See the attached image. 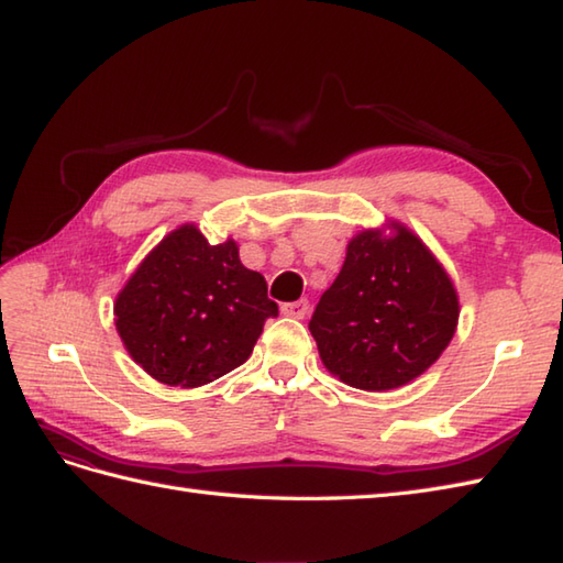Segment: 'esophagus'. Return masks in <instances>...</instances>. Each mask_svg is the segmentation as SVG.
Segmentation results:
<instances>
[{
    "instance_id": "34e87169",
    "label": "esophagus",
    "mask_w": 563,
    "mask_h": 563,
    "mask_svg": "<svg viewBox=\"0 0 563 563\" xmlns=\"http://www.w3.org/2000/svg\"><path fill=\"white\" fill-rule=\"evenodd\" d=\"M280 312L285 317H292V319H305L307 312H310V302L307 300H295V302H285L280 307Z\"/></svg>"
}]
</instances>
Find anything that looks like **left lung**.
Instances as JSON below:
<instances>
[{"label":"left lung","instance_id":"8db88e82","mask_svg":"<svg viewBox=\"0 0 563 563\" xmlns=\"http://www.w3.org/2000/svg\"><path fill=\"white\" fill-rule=\"evenodd\" d=\"M459 295L424 241L400 222L349 241L336 280L310 319L324 368L358 390L407 385L454 339Z\"/></svg>","mask_w":563,"mask_h":563}]
</instances>
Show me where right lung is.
<instances>
[{"instance_id": "add662e5", "label": "right lung", "mask_w": 563, "mask_h": 563, "mask_svg": "<svg viewBox=\"0 0 563 563\" xmlns=\"http://www.w3.org/2000/svg\"><path fill=\"white\" fill-rule=\"evenodd\" d=\"M275 314L266 278L241 263L236 241L212 246L195 224L165 234L114 302L129 356L151 378L180 388L241 366Z\"/></svg>"}]
</instances>
